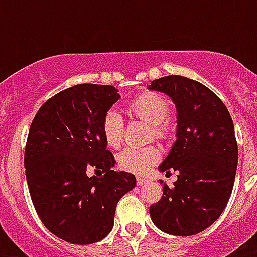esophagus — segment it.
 Wrapping results in <instances>:
<instances>
[{
    "instance_id": "34e87169",
    "label": "esophagus",
    "mask_w": 257,
    "mask_h": 257,
    "mask_svg": "<svg viewBox=\"0 0 257 257\" xmlns=\"http://www.w3.org/2000/svg\"><path fill=\"white\" fill-rule=\"evenodd\" d=\"M136 183L137 185H143V184L148 183V179H145V177H137Z\"/></svg>"
}]
</instances>
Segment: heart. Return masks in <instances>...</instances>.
Returning a JSON list of instances; mask_svg holds the SVG:
<instances>
[{
	"mask_svg": "<svg viewBox=\"0 0 257 257\" xmlns=\"http://www.w3.org/2000/svg\"><path fill=\"white\" fill-rule=\"evenodd\" d=\"M133 116L152 125V136L163 140L167 136V124L171 106L164 97L153 92H147L136 97L129 104ZM101 132L105 143L117 148L122 143L125 133V121L117 109H109L101 122ZM161 152L156 147L145 148H125L117 155V163L121 169L135 173L147 172L155 163L160 160Z\"/></svg>",
	"mask_w": 257,
	"mask_h": 257,
	"instance_id": "b5f03b06",
	"label": "heart"
}]
</instances>
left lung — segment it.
Returning a JSON list of instances; mask_svg holds the SVG:
<instances>
[{
    "instance_id": "left-lung-1",
    "label": "left lung",
    "mask_w": 257,
    "mask_h": 257,
    "mask_svg": "<svg viewBox=\"0 0 257 257\" xmlns=\"http://www.w3.org/2000/svg\"><path fill=\"white\" fill-rule=\"evenodd\" d=\"M149 89L172 97L177 109V140L161 172H179L173 187L149 208L159 229L176 236L200 233L215 223L231 197L237 168V141L223 101L201 82L165 76Z\"/></svg>"
}]
</instances>
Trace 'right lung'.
Returning <instances> with one entry per match:
<instances>
[{"instance_id":"add662e5","label":"right lung","mask_w":257,"mask_h":257,"mask_svg":"<svg viewBox=\"0 0 257 257\" xmlns=\"http://www.w3.org/2000/svg\"><path fill=\"white\" fill-rule=\"evenodd\" d=\"M118 98L112 85H74L44 102L30 125L24 156L30 197L42 224L68 243L104 239L118 200L136 185L132 173L112 171L114 156L101 132Z\"/></svg>"}]
</instances>
